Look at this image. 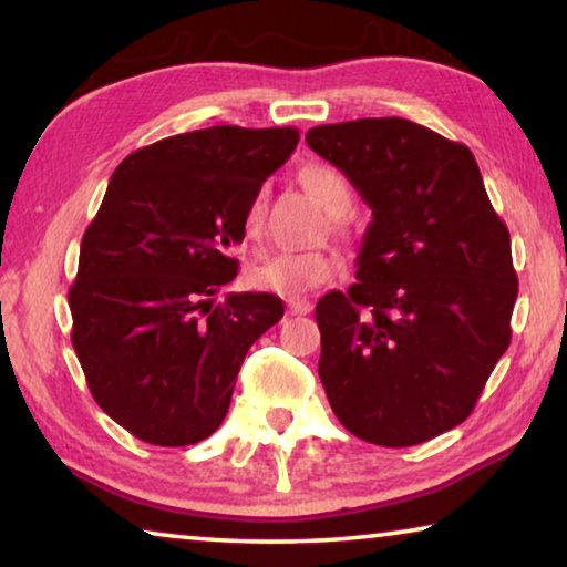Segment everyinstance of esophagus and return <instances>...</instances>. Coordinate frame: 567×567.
<instances>
[{
	"label": "esophagus",
	"instance_id": "esophagus-1",
	"mask_svg": "<svg viewBox=\"0 0 567 567\" xmlns=\"http://www.w3.org/2000/svg\"><path fill=\"white\" fill-rule=\"evenodd\" d=\"M312 310L310 300H287V312L290 315H307Z\"/></svg>",
	"mask_w": 567,
	"mask_h": 567
}]
</instances>
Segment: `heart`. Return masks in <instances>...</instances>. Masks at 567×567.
I'll return each instance as SVG.
<instances>
[{"mask_svg": "<svg viewBox=\"0 0 567 567\" xmlns=\"http://www.w3.org/2000/svg\"><path fill=\"white\" fill-rule=\"evenodd\" d=\"M302 185L318 203L330 209V213L340 215L350 207L352 192L348 179H344L338 169L312 165L302 169ZM265 219V197L255 195L252 203L247 205L245 213V233L249 237H257L262 229ZM338 260L334 255L324 252V249H305V252H277L265 257L262 262L249 267L247 282L255 290L272 292L280 297H302L307 292L318 290V287L328 285L338 275Z\"/></svg>", "mask_w": 567, "mask_h": 567, "instance_id": "b5f03b06", "label": "heart"}]
</instances>
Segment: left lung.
<instances>
[{"instance_id":"8db88e82","label":"left lung","mask_w":567,"mask_h":567,"mask_svg":"<svg viewBox=\"0 0 567 567\" xmlns=\"http://www.w3.org/2000/svg\"><path fill=\"white\" fill-rule=\"evenodd\" d=\"M305 140L372 209L358 282L315 307L330 408L368 443H425L467 420L511 344V233L473 152L422 124L368 117Z\"/></svg>"}]
</instances>
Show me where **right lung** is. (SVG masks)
Masks as SVG:
<instances>
[{
    "label": "right lung",
    "mask_w": 567,
    "mask_h": 567,
    "mask_svg": "<svg viewBox=\"0 0 567 567\" xmlns=\"http://www.w3.org/2000/svg\"><path fill=\"white\" fill-rule=\"evenodd\" d=\"M300 140L295 127H207L132 152L110 179L70 290L72 344L97 405L150 445L215 433L247 350L282 300L229 295L245 213Z\"/></svg>",
    "instance_id": "1"
}]
</instances>
